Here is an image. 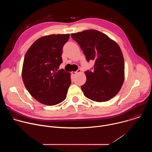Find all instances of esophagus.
<instances>
[{"label":"esophagus","instance_id":"esophagus-1","mask_svg":"<svg viewBox=\"0 0 152 152\" xmlns=\"http://www.w3.org/2000/svg\"><path fill=\"white\" fill-rule=\"evenodd\" d=\"M80 72H81V70H80V69H78L77 71H76V72H72V74L73 75H76V74H77V73H80Z\"/></svg>","mask_w":152,"mask_h":152}]
</instances>
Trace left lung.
Wrapping results in <instances>:
<instances>
[{
	"instance_id": "obj_1",
	"label": "left lung",
	"mask_w": 152,
	"mask_h": 152,
	"mask_svg": "<svg viewBox=\"0 0 152 152\" xmlns=\"http://www.w3.org/2000/svg\"><path fill=\"white\" fill-rule=\"evenodd\" d=\"M86 61H95L93 71L85 72L86 81L81 86L84 96L97 102L110 100L120 90L124 79V62L117 43L96 30L71 34Z\"/></svg>"
}]
</instances>
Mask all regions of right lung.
<instances>
[{
	"label": "right lung",
	"mask_w": 152,
	"mask_h": 152,
	"mask_svg": "<svg viewBox=\"0 0 152 152\" xmlns=\"http://www.w3.org/2000/svg\"><path fill=\"white\" fill-rule=\"evenodd\" d=\"M69 34L44 36L36 40L25 56L22 79L30 94L41 103L53 106L66 99L70 74L58 70Z\"/></svg>",
	"instance_id": "obj_1"
}]
</instances>
